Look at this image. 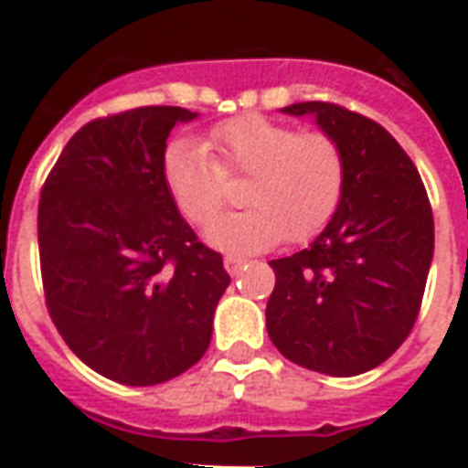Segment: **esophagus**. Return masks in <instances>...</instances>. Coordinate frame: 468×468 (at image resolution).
Instances as JSON below:
<instances>
[{
    "mask_svg": "<svg viewBox=\"0 0 468 468\" xmlns=\"http://www.w3.org/2000/svg\"><path fill=\"white\" fill-rule=\"evenodd\" d=\"M223 265H225V271L233 275V273H238L240 268H243L245 258H240V255H225Z\"/></svg>",
    "mask_w": 468,
    "mask_h": 468,
    "instance_id": "obj_1",
    "label": "esophagus"
}]
</instances>
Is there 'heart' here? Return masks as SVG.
I'll use <instances>...</instances> for the list:
<instances>
[{
  "mask_svg": "<svg viewBox=\"0 0 468 468\" xmlns=\"http://www.w3.org/2000/svg\"><path fill=\"white\" fill-rule=\"evenodd\" d=\"M240 174L249 175V207L216 218L224 202V177ZM163 177L190 223L216 218L205 228V240L213 248L255 253L283 235L303 243L324 230L344 197L346 160L328 133H298L271 117L243 115L215 124L207 144L190 137L167 144Z\"/></svg>",
  "mask_w": 468,
  "mask_h": 468,
  "instance_id": "b5f03b06",
  "label": "heart"
}]
</instances>
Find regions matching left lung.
I'll list each match as a JSON object with an SVG mask.
<instances>
[{
    "instance_id": "obj_1",
    "label": "left lung",
    "mask_w": 468,
    "mask_h": 468,
    "mask_svg": "<svg viewBox=\"0 0 468 468\" xmlns=\"http://www.w3.org/2000/svg\"><path fill=\"white\" fill-rule=\"evenodd\" d=\"M341 144L344 197L305 250L271 261L268 335L288 361L325 376L381 366L409 338L433 258L421 175L381 124L334 102H298Z\"/></svg>"
}]
</instances>
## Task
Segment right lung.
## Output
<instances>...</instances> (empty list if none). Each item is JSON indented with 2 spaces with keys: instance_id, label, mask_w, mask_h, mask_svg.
I'll return each mask as SVG.
<instances>
[{
  "instance_id": "1",
  "label": "right lung",
  "mask_w": 468,
  "mask_h": 468,
  "mask_svg": "<svg viewBox=\"0 0 468 468\" xmlns=\"http://www.w3.org/2000/svg\"><path fill=\"white\" fill-rule=\"evenodd\" d=\"M197 117L137 107L80 127L47 175L37 235L47 311L92 371L154 386L203 358L230 283L163 177L167 134Z\"/></svg>"
}]
</instances>
